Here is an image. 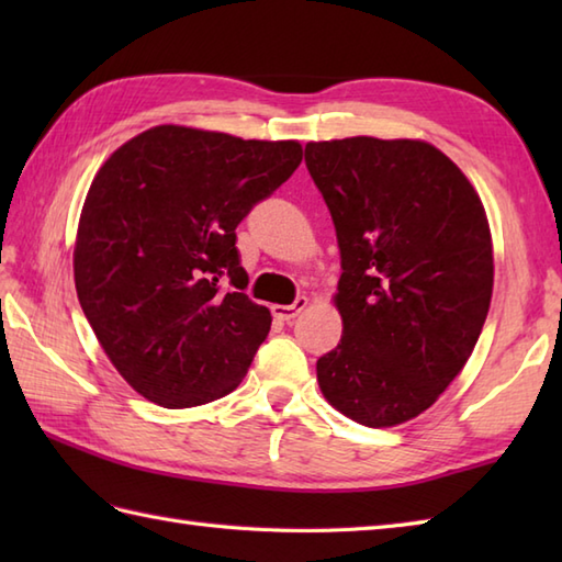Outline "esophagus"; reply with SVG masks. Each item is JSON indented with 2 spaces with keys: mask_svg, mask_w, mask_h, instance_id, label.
I'll return each mask as SVG.
<instances>
[{
  "mask_svg": "<svg viewBox=\"0 0 562 562\" xmlns=\"http://www.w3.org/2000/svg\"><path fill=\"white\" fill-rule=\"evenodd\" d=\"M306 304H308L306 296H296L294 304H272V316L280 321H292L296 314L304 312Z\"/></svg>",
  "mask_w": 562,
  "mask_h": 562,
  "instance_id": "1",
  "label": "esophagus"
}]
</instances>
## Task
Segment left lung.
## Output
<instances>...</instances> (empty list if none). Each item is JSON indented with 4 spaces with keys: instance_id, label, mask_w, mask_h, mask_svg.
<instances>
[{
    "instance_id": "left-lung-1",
    "label": "left lung",
    "mask_w": 562,
    "mask_h": 562,
    "mask_svg": "<svg viewBox=\"0 0 562 562\" xmlns=\"http://www.w3.org/2000/svg\"><path fill=\"white\" fill-rule=\"evenodd\" d=\"M304 159L342 268V338L318 357V386L360 425L413 420L469 362L491 308L483 202L459 166L420 139L308 142Z\"/></svg>"
}]
</instances>
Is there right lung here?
<instances>
[{
	"label": "right lung",
	"instance_id": "right-lung-1",
	"mask_svg": "<svg viewBox=\"0 0 562 562\" xmlns=\"http://www.w3.org/2000/svg\"><path fill=\"white\" fill-rule=\"evenodd\" d=\"M300 164L294 139L157 125L99 169L77 229V296L147 401L193 408L241 384L272 318L244 292L236 226Z\"/></svg>",
	"mask_w": 562,
	"mask_h": 562
}]
</instances>
